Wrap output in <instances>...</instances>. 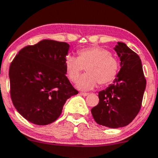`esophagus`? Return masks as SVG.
<instances>
[{
    "mask_svg": "<svg viewBox=\"0 0 158 158\" xmlns=\"http://www.w3.org/2000/svg\"><path fill=\"white\" fill-rule=\"evenodd\" d=\"M80 95L85 96V97H86V96L89 95V94H88V93H84V92H81V93H80Z\"/></svg>",
    "mask_w": 158,
    "mask_h": 158,
    "instance_id": "obj_1",
    "label": "esophagus"
}]
</instances>
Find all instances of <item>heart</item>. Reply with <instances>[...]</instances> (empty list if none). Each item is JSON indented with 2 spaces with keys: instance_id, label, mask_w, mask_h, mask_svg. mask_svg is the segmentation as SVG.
<instances>
[{
  "instance_id": "1",
  "label": "heart",
  "mask_w": 158,
  "mask_h": 158,
  "mask_svg": "<svg viewBox=\"0 0 158 158\" xmlns=\"http://www.w3.org/2000/svg\"><path fill=\"white\" fill-rule=\"evenodd\" d=\"M83 68H86V74L80 78L76 86L82 90H88L97 83L103 86L112 82L118 76L120 63L107 50L92 46L79 50L76 57L72 55L65 57L66 75L72 82L78 80Z\"/></svg>"
}]
</instances>
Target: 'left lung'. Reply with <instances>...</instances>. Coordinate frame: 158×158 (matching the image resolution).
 <instances>
[{"mask_svg": "<svg viewBox=\"0 0 158 158\" xmlns=\"http://www.w3.org/2000/svg\"><path fill=\"white\" fill-rule=\"evenodd\" d=\"M114 51L120 57L121 69L114 82L100 91L99 103L91 113L97 124L117 129L129 125L138 114L147 81L136 53L122 42H118Z\"/></svg>", "mask_w": 158, "mask_h": 158, "instance_id": "8db88e82", "label": "left lung"}]
</instances>
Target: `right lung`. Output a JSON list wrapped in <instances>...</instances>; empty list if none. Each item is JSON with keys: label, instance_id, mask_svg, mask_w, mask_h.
<instances>
[{"label": "right lung", "instance_id": "1", "mask_svg": "<svg viewBox=\"0 0 158 158\" xmlns=\"http://www.w3.org/2000/svg\"><path fill=\"white\" fill-rule=\"evenodd\" d=\"M69 44L43 40L23 48L10 64V94L18 112L29 122L46 126L57 120L76 90L66 76Z\"/></svg>", "mask_w": 158, "mask_h": 158}]
</instances>
